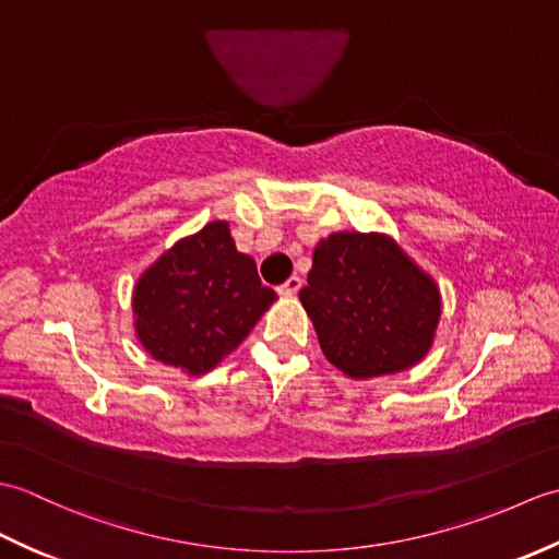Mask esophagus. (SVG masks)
<instances>
[{
    "mask_svg": "<svg viewBox=\"0 0 559 559\" xmlns=\"http://www.w3.org/2000/svg\"><path fill=\"white\" fill-rule=\"evenodd\" d=\"M300 288H302V281H300L298 276H290V278L278 288V293L286 295V298H293V295H298Z\"/></svg>",
    "mask_w": 559,
    "mask_h": 559,
    "instance_id": "obj_1",
    "label": "esophagus"
}]
</instances>
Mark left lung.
Segmentation results:
<instances>
[{"label":"left lung","mask_w":559,"mask_h":559,"mask_svg":"<svg viewBox=\"0 0 559 559\" xmlns=\"http://www.w3.org/2000/svg\"><path fill=\"white\" fill-rule=\"evenodd\" d=\"M300 302L324 358L350 379L411 370L442 319L437 281L386 233L322 237Z\"/></svg>","instance_id":"obj_1"}]
</instances>
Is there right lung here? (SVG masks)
<instances>
[{
    "instance_id": "1",
    "label": "right lung",
    "mask_w": 559,
    "mask_h": 559,
    "mask_svg": "<svg viewBox=\"0 0 559 559\" xmlns=\"http://www.w3.org/2000/svg\"><path fill=\"white\" fill-rule=\"evenodd\" d=\"M276 300L254 259L237 252L230 223L211 221L136 278L134 334L153 360L199 377L228 358Z\"/></svg>"
}]
</instances>
